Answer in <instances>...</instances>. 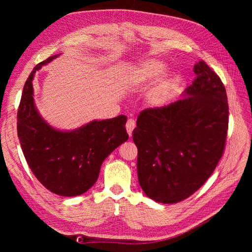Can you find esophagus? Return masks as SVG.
Wrapping results in <instances>:
<instances>
[{
    "mask_svg": "<svg viewBox=\"0 0 252 252\" xmlns=\"http://www.w3.org/2000/svg\"><path fill=\"white\" fill-rule=\"evenodd\" d=\"M134 127H135V121L133 119H129L126 123V130L130 138L132 135V130L134 129Z\"/></svg>",
    "mask_w": 252,
    "mask_h": 252,
    "instance_id": "34e87169",
    "label": "esophagus"
}]
</instances>
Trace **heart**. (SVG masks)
<instances>
[{
  "label": "heart",
  "instance_id": "heart-1",
  "mask_svg": "<svg viewBox=\"0 0 252 252\" xmlns=\"http://www.w3.org/2000/svg\"><path fill=\"white\" fill-rule=\"evenodd\" d=\"M165 69L166 66L162 61L156 59L143 61L132 70L130 81L135 86H149L158 80ZM167 90H168L167 83L165 81L159 83L152 91V103L157 106H162L167 100Z\"/></svg>",
  "mask_w": 252,
  "mask_h": 252
}]
</instances>
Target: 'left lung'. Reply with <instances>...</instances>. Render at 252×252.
Returning a JSON list of instances; mask_svg holds the SVG:
<instances>
[{
    "label": "left lung",
    "mask_w": 252,
    "mask_h": 252,
    "mask_svg": "<svg viewBox=\"0 0 252 252\" xmlns=\"http://www.w3.org/2000/svg\"><path fill=\"white\" fill-rule=\"evenodd\" d=\"M193 71L196 78L183 97L143 110L132 132L139 183L158 203H178L193 194L224 152L229 114L224 84L204 61Z\"/></svg>",
    "instance_id": "1"
}]
</instances>
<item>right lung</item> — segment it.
<instances>
[{
  "label": "right lung",
  "mask_w": 252,
  "mask_h": 252,
  "mask_svg": "<svg viewBox=\"0 0 252 252\" xmlns=\"http://www.w3.org/2000/svg\"><path fill=\"white\" fill-rule=\"evenodd\" d=\"M59 56L37 64L28 77L18 111V136L41 184L56 194L75 196L94 185L104 159L128 140L127 117L94 120L70 131L51 127L35 107L32 81L36 70Z\"/></svg>",
  "instance_id": "right-lung-1"
}]
</instances>
